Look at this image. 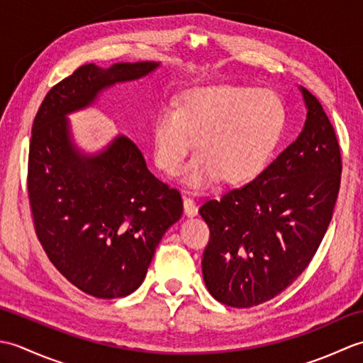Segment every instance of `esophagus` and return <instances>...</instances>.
Returning <instances> with one entry per match:
<instances>
[{"instance_id": "1", "label": "esophagus", "mask_w": 363, "mask_h": 363, "mask_svg": "<svg viewBox=\"0 0 363 363\" xmlns=\"http://www.w3.org/2000/svg\"><path fill=\"white\" fill-rule=\"evenodd\" d=\"M184 212H186L187 217H196V215H198V206L194 201V198L184 196Z\"/></svg>"}]
</instances>
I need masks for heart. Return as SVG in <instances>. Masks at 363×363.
Here are the masks:
<instances>
[{
    "label": "heart",
    "instance_id": "heart-1",
    "mask_svg": "<svg viewBox=\"0 0 363 363\" xmlns=\"http://www.w3.org/2000/svg\"><path fill=\"white\" fill-rule=\"evenodd\" d=\"M287 126L284 99L272 89L221 86L186 91L177 106L165 104L152 120L156 165L174 176L198 138V154L184 169L195 189L240 184L257 176L279 145Z\"/></svg>",
    "mask_w": 363,
    "mask_h": 363
}]
</instances>
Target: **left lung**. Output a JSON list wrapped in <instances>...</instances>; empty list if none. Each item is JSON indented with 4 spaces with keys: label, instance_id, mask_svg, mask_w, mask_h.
<instances>
[{
    "label": "left lung",
    "instance_id": "left-lung-1",
    "mask_svg": "<svg viewBox=\"0 0 363 363\" xmlns=\"http://www.w3.org/2000/svg\"><path fill=\"white\" fill-rule=\"evenodd\" d=\"M303 91L298 138L256 179L199 207L211 229L203 277L211 295L238 309L279 295L311 264L340 189L342 156L323 106Z\"/></svg>",
    "mask_w": 363,
    "mask_h": 363
}]
</instances>
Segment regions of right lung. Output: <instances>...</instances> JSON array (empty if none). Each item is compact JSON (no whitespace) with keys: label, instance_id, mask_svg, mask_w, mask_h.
I'll return each instance as SVG.
<instances>
[{"label":"right lung","instance_id":"add662e5","mask_svg":"<svg viewBox=\"0 0 363 363\" xmlns=\"http://www.w3.org/2000/svg\"><path fill=\"white\" fill-rule=\"evenodd\" d=\"M157 67L82 65L46 94L34 118L28 195L37 238L51 264L95 298L128 296L140 287L184 206L179 191L150 172L128 137H115L94 156L81 152L67 115L95 103L113 84L140 79Z\"/></svg>","mask_w":363,"mask_h":363}]
</instances>
